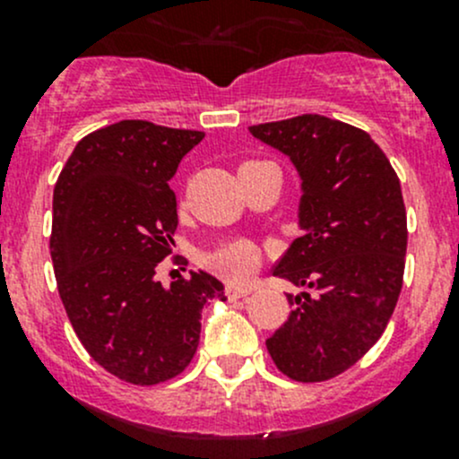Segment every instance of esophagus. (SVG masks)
<instances>
[{
	"mask_svg": "<svg viewBox=\"0 0 459 459\" xmlns=\"http://www.w3.org/2000/svg\"><path fill=\"white\" fill-rule=\"evenodd\" d=\"M253 289H247V286H229V289H226V295H229V299H242V298H247L248 293H251Z\"/></svg>",
	"mask_w": 459,
	"mask_h": 459,
	"instance_id": "34e87169",
	"label": "esophagus"
}]
</instances>
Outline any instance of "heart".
I'll list each match as a JSON object with an SVG mask.
<instances>
[{"label": "heart", "mask_w": 459, "mask_h": 459, "mask_svg": "<svg viewBox=\"0 0 459 459\" xmlns=\"http://www.w3.org/2000/svg\"><path fill=\"white\" fill-rule=\"evenodd\" d=\"M206 262L212 271H217L221 277H226V280L242 281L255 271L257 251L251 242L238 239V242L221 244L220 248H215V251L206 257Z\"/></svg>", "instance_id": "1"}]
</instances>
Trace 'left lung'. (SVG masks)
<instances>
[{"label": "left lung", "instance_id": "1", "mask_svg": "<svg viewBox=\"0 0 459 459\" xmlns=\"http://www.w3.org/2000/svg\"><path fill=\"white\" fill-rule=\"evenodd\" d=\"M251 135L290 160L298 229L273 275L304 286L266 349L281 373L324 382L353 367L395 311L406 255L400 179L371 135L324 115L259 124Z\"/></svg>", "mask_w": 459, "mask_h": 459}]
</instances>
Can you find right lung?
I'll return each instance as SVG.
<instances>
[{"label": "right lung", "mask_w": 459, "mask_h": 459, "mask_svg": "<svg viewBox=\"0 0 459 459\" xmlns=\"http://www.w3.org/2000/svg\"><path fill=\"white\" fill-rule=\"evenodd\" d=\"M202 131L124 119L75 146L53 193L50 257L59 298L92 359L151 386L191 364L202 308L226 302L206 271L164 286L157 264L175 247L178 200L169 182Z\"/></svg>", "instance_id": "1"}]
</instances>
